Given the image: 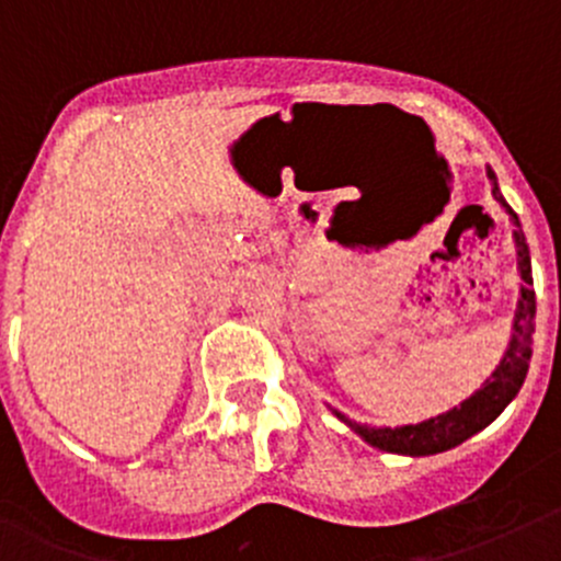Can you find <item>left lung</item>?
<instances>
[{
    "mask_svg": "<svg viewBox=\"0 0 561 561\" xmlns=\"http://www.w3.org/2000/svg\"><path fill=\"white\" fill-rule=\"evenodd\" d=\"M491 181V195L505 206V211L511 214L513 225H516V244H518V257H522V301H518L516 312V333H513L511 350L502 358L500 369L485 380V386L472 396V399L463 401L461 407H454L445 415L432 417V421H423L417 426H401V428H371L360 426V423L350 421L342 412H336V417H342L355 434L371 443L375 448L388 450V454H404V456H428V454H443V450L456 448L463 439H469L472 434H478L480 428L489 426L502 410L513 401V396L518 393L524 386V377L529 371V358H531V333H535V285H531V265H529V247H526L522 222H518L516 211L505 203L500 186H496L494 171H489Z\"/></svg>",
    "mask_w": 561,
    "mask_h": 561,
    "instance_id": "1",
    "label": "left lung"
}]
</instances>
